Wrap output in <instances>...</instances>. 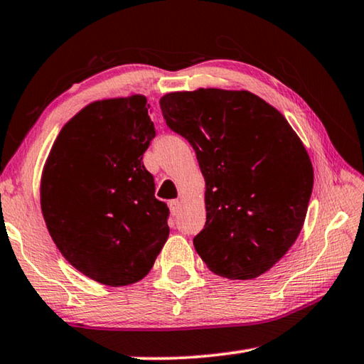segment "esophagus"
Segmentation results:
<instances>
[{
  "label": "esophagus",
  "mask_w": 364,
  "mask_h": 364,
  "mask_svg": "<svg viewBox=\"0 0 364 364\" xmlns=\"http://www.w3.org/2000/svg\"><path fill=\"white\" fill-rule=\"evenodd\" d=\"M168 207H170V212L173 213V215H176L178 212H180V208H181V200H178V199L170 200L168 202Z\"/></svg>",
  "instance_id": "obj_1"
}]
</instances>
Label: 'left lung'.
Masks as SVG:
<instances>
[{
    "label": "left lung",
    "instance_id": "left-lung-1",
    "mask_svg": "<svg viewBox=\"0 0 364 364\" xmlns=\"http://www.w3.org/2000/svg\"><path fill=\"white\" fill-rule=\"evenodd\" d=\"M160 109L193 146L205 180L207 221L196 252L228 279L267 273L299 237L313 189L297 133L245 90L175 91L160 97Z\"/></svg>",
    "mask_w": 364,
    "mask_h": 364
}]
</instances>
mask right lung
Listing matches in <instances>:
<instances>
[{"label":"right lung","instance_id":"add662e5","mask_svg":"<svg viewBox=\"0 0 364 364\" xmlns=\"http://www.w3.org/2000/svg\"><path fill=\"white\" fill-rule=\"evenodd\" d=\"M146 96L88 104L65 123L41 173L43 218L60 254L104 286L138 282L167 242L168 207L144 168L156 128Z\"/></svg>","mask_w":364,"mask_h":364}]
</instances>
